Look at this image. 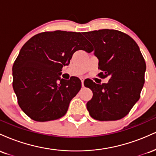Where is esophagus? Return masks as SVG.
I'll return each mask as SVG.
<instances>
[{
    "mask_svg": "<svg viewBox=\"0 0 156 156\" xmlns=\"http://www.w3.org/2000/svg\"><path fill=\"white\" fill-rule=\"evenodd\" d=\"M80 80H81L82 87H84V84H83V82H84V78H80Z\"/></svg>",
    "mask_w": 156,
    "mask_h": 156,
    "instance_id": "1",
    "label": "esophagus"
}]
</instances>
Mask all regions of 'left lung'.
<instances>
[{"label":"left lung","mask_w":156,"mask_h":156,"mask_svg":"<svg viewBox=\"0 0 156 156\" xmlns=\"http://www.w3.org/2000/svg\"><path fill=\"white\" fill-rule=\"evenodd\" d=\"M83 35L94 47L99 60L100 76L110 79L98 84L92 80L84 86L92 91L87 102L89 114L99 121L118 120L123 118L140 98L144 83L146 64L136 42L130 36L117 30L102 29Z\"/></svg>","instance_id":"obj_1"}]
</instances>
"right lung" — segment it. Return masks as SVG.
Instances as JSON below:
<instances>
[{
  "label": "right lung",
  "instance_id": "right-lung-1",
  "mask_svg": "<svg viewBox=\"0 0 156 156\" xmlns=\"http://www.w3.org/2000/svg\"><path fill=\"white\" fill-rule=\"evenodd\" d=\"M92 52L80 33L55 31L38 34L21 48L12 67L13 89L23 112L37 122L59 119L81 88L78 78H61L73 53Z\"/></svg>",
  "mask_w": 156,
  "mask_h": 156
}]
</instances>
